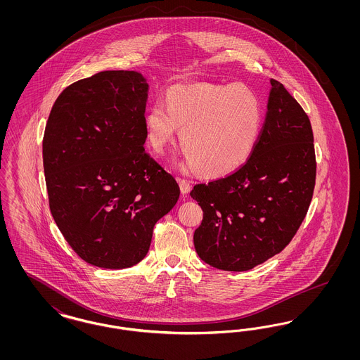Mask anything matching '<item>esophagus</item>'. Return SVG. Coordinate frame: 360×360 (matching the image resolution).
<instances>
[{
  "label": "esophagus",
  "instance_id": "esophagus-1",
  "mask_svg": "<svg viewBox=\"0 0 360 360\" xmlns=\"http://www.w3.org/2000/svg\"><path fill=\"white\" fill-rule=\"evenodd\" d=\"M178 184H179V188H181V193L182 194H188L190 193L191 185H190L188 181L184 179V178H178Z\"/></svg>",
  "mask_w": 360,
  "mask_h": 360
}]
</instances>
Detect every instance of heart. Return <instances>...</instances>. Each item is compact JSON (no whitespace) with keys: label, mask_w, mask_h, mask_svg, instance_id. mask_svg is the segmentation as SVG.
Returning <instances> with one entry per match:
<instances>
[{"label":"heart","mask_w":360,"mask_h":360,"mask_svg":"<svg viewBox=\"0 0 360 360\" xmlns=\"http://www.w3.org/2000/svg\"><path fill=\"white\" fill-rule=\"evenodd\" d=\"M146 136L162 153L176 136L190 165L204 175L238 170L257 143L262 109L257 94L243 84L174 85L146 115Z\"/></svg>","instance_id":"1"}]
</instances>
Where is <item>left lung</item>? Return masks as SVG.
<instances>
[{"instance_id":"8db88e82","label":"left lung","mask_w":360,"mask_h":360,"mask_svg":"<svg viewBox=\"0 0 360 360\" xmlns=\"http://www.w3.org/2000/svg\"><path fill=\"white\" fill-rule=\"evenodd\" d=\"M267 113L255 147L239 169L190 191L204 212L194 247L205 263L247 271L279 254L304 221L316 184L308 115L271 79Z\"/></svg>"}]
</instances>
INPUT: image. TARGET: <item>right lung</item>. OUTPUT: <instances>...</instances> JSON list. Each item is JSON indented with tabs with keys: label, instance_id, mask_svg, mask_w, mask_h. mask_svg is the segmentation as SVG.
Here are the masks:
<instances>
[{
	"label": "right lung",
	"instance_id": "add662e5",
	"mask_svg": "<svg viewBox=\"0 0 360 360\" xmlns=\"http://www.w3.org/2000/svg\"><path fill=\"white\" fill-rule=\"evenodd\" d=\"M148 84L101 71L56 98L43 137L50 210L77 255L127 269L147 255L155 224L179 198L172 174L144 150Z\"/></svg>",
	"mask_w": 360,
	"mask_h": 360
}]
</instances>
